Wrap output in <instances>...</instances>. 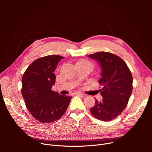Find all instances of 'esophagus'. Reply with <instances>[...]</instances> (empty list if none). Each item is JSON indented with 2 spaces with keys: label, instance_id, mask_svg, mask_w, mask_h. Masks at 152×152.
I'll return each mask as SVG.
<instances>
[{
  "label": "esophagus",
  "instance_id": "obj_1",
  "mask_svg": "<svg viewBox=\"0 0 152 152\" xmlns=\"http://www.w3.org/2000/svg\"><path fill=\"white\" fill-rule=\"evenodd\" d=\"M76 94H77V95H80V96H84V94H82V93H76Z\"/></svg>",
  "mask_w": 152,
  "mask_h": 152
}]
</instances>
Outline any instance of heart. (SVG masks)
<instances>
[{
	"label": "heart",
	"instance_id": "heart-1",
	"mask_svg": "<svg viewBox=\"0 0 152 152\" xmlns=\"http://www.w3.org/2000/svg\"><path fill=\"white\" fill-rule=\"evenodd\" d=\"M79 64H80L82 65H85V66H90L92 68L93 67V64L89 61H87V60H82L80 61V62H78Z\"/></svg>",
	"mask_w": 152,
	"mask_h": 152
}]
</instances>
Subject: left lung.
I'll return each instance as SVG.
<instances>
[{"mask_svg": "<svg viewBox=\"0 0 152 152\" xmlns=\"http://www.w3.org/2000/svg\"><path fill=\"white\" fill-rule=\"evenodd\" d=\"M97 61L101 67L99 83L103 97L101 102L96 99L94 106L90 109L96 118L110 121L120 115L126 107L131 96L133 78L126 62L118 56L105 52L88 55Z\"/></svg>", "mask_w": 152, "mask_h": 152, "instance_id": "obj_1", "label": "left lung"}]
</instances>
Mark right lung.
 Listing matches in <instances>:
<instances>
[{
  "label": "right lung",
  "instance_id": "1",
  "mask_svg": "<svg viewBox=\"0 0 152 152\" xmlns=\"http://www.w3.org/2000/svg\"><path fill=\"white\" fill-rule=\"evenodd\" d=\"M64 57L49 55L34 61L23 74L21 94L27 109L41 123L59 119L66 113L72 96H62L52 90L55 83L53 72Z\"/></svg>",
  "mask_w": 152,
  "mask_h": 152
}]
</instances>
